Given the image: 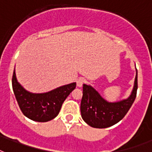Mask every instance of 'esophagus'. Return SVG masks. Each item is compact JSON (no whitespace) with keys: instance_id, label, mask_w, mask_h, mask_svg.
I'll return each mask as SVG.
<instances>
[{"instance_id":"obj_1","label":"esophagus","mask_w":152,"mask_h":152,"mask_svg":"<svg viewBox=\"0 0 152 152\" xmlns=\"http://www.w3.org/2000/svg\"><path fill=\"white\" fill-rule=\"evenodd\" d=\"M85 80L83 78H80L78 80H76V85H77V87H82L83 84L84 83Z\"/></svg>"}]
</instances>
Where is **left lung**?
Wrapping results in <instances>:
<instances>
[{
    "mask_svg": "<svg viewBox=\"0 0 152 152\" xmlns=\"http://www.w3.org/2000/svg\"><path fill=\"white\" fill-rule=\"evenodd\" d=\"M136 66V65H135ZM137 91V70L134 87L129 97L117 102H108L91 85L83 84V97L80 104L82 119L94 128H107L123 119L131 108Z\"/></svg>",
    "mask_w": 152,
    "mask_h": 152,
    "instance_id": "8db88e82",
    "label": "left lung"
}]
</instances>
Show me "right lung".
<instances>
[{
	"label": "right lung",
	"mask_w": 152,
	"mask_h": 152,
	"mask_svg": "<svg viewBox=\"0 0 152 152\" xmlns=\"http://www.w3.org/2000/svg\"><path fill=\"white\" fill-rule=\"evenodd\" d=\"M76 86L75 82L45 93H32L19 83L16 78L15 69L12 76V89L21 111L29 119L40 123L55 119L65 100Z\"/></svg>",
	"instance_id": "1"
}]
</instances>
